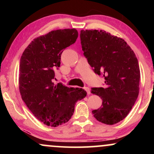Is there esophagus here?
I'll return each instance as SVG.
<instances>
[{"instance_id": "obj_1", "label": "esophagus", "mask_w": 154, "mask_h": 154, "mask_svg": "<svg viewBox=\"0 0 154 154\" xmlns=\"http://www.w3.org/2000/svg\"><path fill=\"white\" fill-rule=\"evenodd\" d=\"M84 89L85 90L86 92H87V93H88V95L91 94V89H90L89 88H88V87H84Z\"/></svg>"}]
</instances>
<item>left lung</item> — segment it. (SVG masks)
Wrapping results in <instances>:
<instances>
[{"label":"left lung","mask_w":154,"mask_h":154,"mask_svg":"<svg viewBox=\"0 0 154 154\" xmlns=\"http://www.w3.org/2000/svg\"><path fill=\"white\" fill-rule=\"evenodd\" d=\"M84 56L93 72L105 79L104 88H92L102 105L92 111L94 117L106 125L125 119L139 93L140 73L135 53L123 39L103 30H81Z\"/></svg>","instance_id":"obj_1"}]
</instances>
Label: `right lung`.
Returning a JSON list of instances; mask_svg holds the SVG:
<instances>
[{
    "label": "right lung",
    "instance_id": "1",
    "mask_svg": "<svg viewBox=\"0 0 154 154\" xmlns=\"http://www.w3.org/2000/svg\"><path fill=\"white\" fill-rule=\"evenodd\" d=\"M75 29H58L35 39L23 52L19 65V91L33 115L51 127L67 122L77 100L87 95L82 88L54 84L55 69L63 49L76 42Z\"/></svg>",
    "mask_w": 154,
    "mask_h": 154
}]
</instances>
